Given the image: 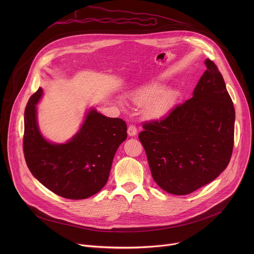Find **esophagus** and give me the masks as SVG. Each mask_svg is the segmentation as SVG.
Returning a JSON list of instances; mask_svg holds the SVG:
<instances>
[{"mask_svg": "<svg viewBox=\"0 0 254 254\" xmlns=\"http://www.w3.org/2000/svg\"><path fill=\"white\" fill-rule=\"evenodd\" d=\"M137 132V129H136V127L134 125H129L128 127H127V133L129 136H133L135 135Z\"/></svg>", "mask_w": 254, "mask_h": 254, "instance_id": "obj_1", "label": "esophagus"}]
</instances>
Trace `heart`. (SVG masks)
I'll list each match as a JSON object with an SVG mask.
<instances>
[{"instance_id":"heart-1","label":"heart","mask_w":254,"mask_h":254,"mask_svg":"<svg viewBox=\"0 0 254 254\" xmlns=\"http://www.w3.org/2000/svg\"><path fill=\"white\" fill-rule=\"evenodd\" d=\"M175 98L173 91H164V87L159 84L143 87L133 94V100L138 105L148 104L146 115L149 118L163 117L173 106Z\"/></svg>"}]
</instances>
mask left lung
I'll list each match as a JSON object with an SVG mask.
<instances>
[{
  "mask_svg": "<svg viewBox=\"0 0 254 254\" xmlns=\"http://www.w3.org/2000/svg\"><path fill=\"white\" fill-rule=\"evenodd\" d=\"M193 97L161 120L142 123L138 138L152 176L166 192L187 195L228 166L234 146L235 110L222 74L206 59Z\"/></svg>",
  "mask_w": 254,
  "mask_h": 254,
  "instance_id": "left-lung-1",
  "label": "left lung"
}]
</instances>
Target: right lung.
Instances as JSON below:
<instances>
[{
  "label": "right lung",
  "instance_id": "add662e5",
  "mask_svg": "<svg viewBox=\"0 0 254 254\" xmlns=\"http://www.w3.org/2000/svg\"><path fill=\"white\" fill-rule=\"evenodd\" d=\"M39 88L31 95L24 117L23 151L26 164L39 182L58 196L86 199L107 182L120 144L127 139V124L90 111L79 132L67 143L48 142L36 122Z\"/></svg>",
  "mask_w": 254,
  "mask_h": 254
}]
</instances>
